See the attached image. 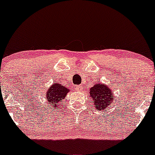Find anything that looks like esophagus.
Returning a JSON list of instances; mask_svg holds the SVG:
<instances>
[{"label": "esophagus", "mask_w": 155, "mask_h": 155, "mask_svg": "<svg viewBox=\"0 0 155 155\" xmlns=\"http://www.w3.org/2000/svg\"><path fill=\"white\" fill-rule=\"evenodd\" d=\"M76 89L78 91H79V92H81V91H83L84 88L82 87V86H78V87H76Z\"/></svg>", "instance_id": "1"}]
</instances>
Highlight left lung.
I'll use <instances>...</instances> for the list:
<instances>
[{"mask_svg": "<svg viewBox=\"0 0 155 155\" xmlns=\"http://www.w3.org/2000/svg\"><path fill=\"white\" fill-rule=\"evenodd\" d=\"M113 92L110 86L102 84L101 83L95 84L89 90V96L93 102L95 109L104 110L113 103L115 98H113Z\"/></svg>", "mask_w": 155, "mask_h": 155, "instance_id": "obj_1", "label": "left lung"}]
</instances>
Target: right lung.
<instances>
[{
	"instance_id": "add662e5",
	"label": "right lung",
	"mask_w": 155,
	"mask_h": 155,
	"mask_svg": "<svg viewBox=\"0 0 155 155\" xmlns=\"http://www.w3.org/2000/svg\"><path fill=\"white\" fill-rule=\"evenodd\" d=\"M70 89L66 87H63L58 82L52 84L48 88V90L45 93V99L48 103L50 104V107L57 108L60 104L63 101L66 95Z\"/></svg>"
}]
</instances>
